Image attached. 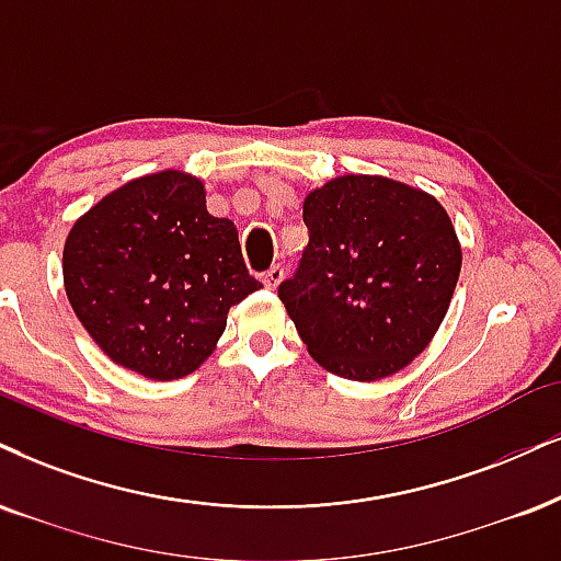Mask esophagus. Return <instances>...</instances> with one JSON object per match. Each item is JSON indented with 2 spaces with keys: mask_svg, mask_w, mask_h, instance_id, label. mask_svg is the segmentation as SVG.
<instances>
[{
  "mask_svg": "<svg viewBox=\"0 0 561 561\" xmlns=\"http://www.w3.org/2000/svg\"><path fill=\"white\" fill-rule=\"evenodd\" d=\"M283 275H286V273H283V267L280 265H273L265 275H262V283H265L267 288H278L280 280H283Z\"/></svg>",
  "mask_w": 561,
  "mask_h": 561,
  "instance_id": "1",
  "label": "esophagus"
}]
</instances>
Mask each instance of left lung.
Listing matches in <instances>:
<instances>
[{
  "label": "left lung",
  "mask_w": 561,
  "mask_h": 561,
  "mask_svg": "<svg viewBox=\"0 0 561 561\" xmlns=\"http://www.w3.org/2000/svg\"><path fill=\"white\" fill-rule=\"evenodd\" d=\"M309 244L278 296L320 366L354 382L403 369L445 320L462 265L437 197L387 176L330 179L304 199Z\"/></svg>",
  "instance_id": "left-lung-1"
}]
</instances>
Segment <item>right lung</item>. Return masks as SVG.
Listing matches in <instances>:
<instances>
[{
  "label": "right lung",
  "instance_id": "right-lung-1",
  "mask_svg": "<svg viewBox=\"0 0 561 561\" xmlns=\"http://www.w3.org/2000/svg\"><path fill=\"white\" fill-rule=\"evenodd\" d=\"M75 314L114 364L169 382L216 351L228 309L262 288L237 226L184 171L127 182L75 220L61 254Z\"/></svg>",
  "mask_w": 561,
  "mask_h": 561
}]
</instances>
